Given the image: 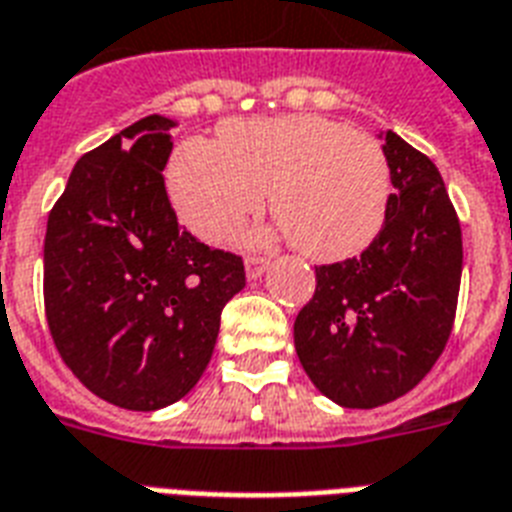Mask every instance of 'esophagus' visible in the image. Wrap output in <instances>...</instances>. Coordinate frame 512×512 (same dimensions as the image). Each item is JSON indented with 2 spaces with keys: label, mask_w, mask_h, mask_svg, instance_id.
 Masks as SVG:
<instances>
[{
  "label": "esophagus",
  "mask_w": 512,
  "mask_h": 512,
  "mask_svg": "<svg viewBox=\"0 0 512 512\" xmlns=\"http://www.w3.org/2000/svg\"><path fill=\"white\" fill-rule=\"evenodd\" d=\"M269 267V259H264V256H248L245 259V272H248V280H256V277H261L264 272H267Z\"/></svg>",
  "instance_id": "obj_1"
}]
</instances>
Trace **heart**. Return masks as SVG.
<instances>
[{"label": "heart", "instance_id": "b5f03b06", "mask_svg": "<svg viewBox=\"0 0 512 512\" xmlns=\"http://www.w3.org/2000/svg\"><path fill=\"white\" fill-rule=\"evenodd\" d=\"M309 259L365 251L383 227L391 195L386 150L367 132L322 116L232 121L222 145L187 142L169 166L179 219L208 243H224L267 206Z\"/></svg>", "mask_w": 512, "mask_h": 512}]
</instances>
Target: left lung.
<instances>
[{"mask_svg":"<svg viewBox=\"0 0 512 512\" xmlns=\"http://www.w3.org/2000/svg\"><path fill=\"white\" fill-rule=\"evenodd\" d=\"M386 222L354 259L314 267L317 288L293 325L296 354L327 399L372 410L431 372L455 325L463 232L436 163L383 132Z\"/></svg>","mask_w":512,"mask_h":512,"instance_id":"left-lung-1","label":"left lung"}]
</instances>
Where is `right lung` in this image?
I'll return each mask as SVG.
<instances>
[{
	"instance_id": "right-lung-1",
	"label": "right lung",
	"mask_w": 512,
	"mask_h": 512,
	"mask_svg": "<svg viewBox=\"0 0 512 512\" xmlns=\"http://www.w3.org/2000/svg\"><path fill=\"white\" fill-rule=\"evenodd\" d=\"M171 126L147 116L81 155L44 237L55 349L92 394L137 412L190 394L245 288L237 253L179 227L163 182Z\"/></svg>"
}]
</instances>
